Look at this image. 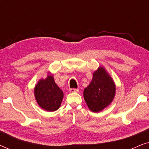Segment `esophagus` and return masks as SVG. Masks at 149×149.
<instances>
[{
  "label": "esophagus",
  "mask_w": 149,
  "mask_h": 149,
  "mask_svg": "<svg viewBox=\"0 0 149 149\" xmlns=\"http://www.w3.org/2000/svg\"><path fill=\"white\" fill-rule=\"evenodd\" d=\"M69 91L70 93H74V92H79V89L76 88H71L69 89Z\"/></svg>",
  "instance_id": "obj_1"
}]
</instances>
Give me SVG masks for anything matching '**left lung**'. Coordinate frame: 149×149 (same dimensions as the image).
Instances as JSON below:
<instances>
[{"mask_svg": "<svg viewBox=\"0 0 149 149\" xmlns=\"http://www.w3.org/2000/svg\"><path fill=\"white\" fill-rule=\"evenodd\" d=\"M115 90L113 79L104 68L100 67L93 74L90 84L84 89L83 96L89 109L97 113L112 102Z\"/></svg>", "mask_w": 149, "mask_h": 149, "instance_id": "obj_1", "label": "left lung"}]
</instances>
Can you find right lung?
<instances>
[{
	"label": "right lung",
	"mask_w": 149,
	"mask_h": 149,
	"mask_svg": "<svg viewBox=\"0 0 149 149\" xmlns=\"http://www.w3.org/2000/svg\"><path fill=\"white\" fill-rule=\"evenodd\" d=\"M34 95L38 105L47 111H55L60 108L64 93L55 83L53 75L38 81L34 88Z\"/></svg>",
	"instance_id": "obj_1"
}]
</instances>
